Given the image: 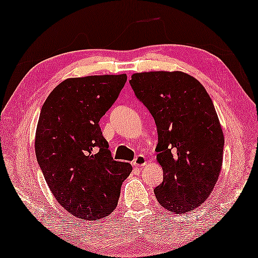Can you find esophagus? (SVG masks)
I'll return each instance as SVG.
<instances>
[{
  "label": "esophagus",
  "instance_id": "34e87169",
  "mask_svg": "<svg viewBox=\"0 0 258 258\" xmlns=\"http://www.w3.org/2000/svg\"><path fill=\"white\" fill-rule=\"evenodd\" d=\"M145 163H147V159H145L143 154H139V156H137V158L133 160V165L135 167H142Z\"/></svg>",
  "mask_w": 258,
  "mask_h": 258
}]
</instances>
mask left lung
<instances>
[{"label":"left lung","instance_id":"1","mask_svg":"<svg viewBox=\"0 0 258 258\" xmlns=\"http://www.w3.org/2000/svg\"><path fill=\"white\" fill-rule=\"evenodd\" d=\"M130 84L152 115L163 180L154 188L162 208L186 213L212 193L221 171L224 138L205 88L184 72L135 73Z\"/></svg>","mask_w":258,"mask_h":258}]
</instances>
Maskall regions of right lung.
I'll list each match as a JSON object with an SVG mask.
<instances>
[{
  "mask_svg": "<svg viewBox=\"0 0 258 258\" xmlns=\"http://www.w3.org/2000/svg\"><path fill=\"white\" fill-rule=\"evenodd\" d=\"M126 80V74L68 79L41 107L37 161L55 199L76 218L109 215L132 171L130 163L114 160L99 126Z\"/></svg>",
  "mask_w": 258,
  "mask_h": 258,
  "instance_id": "right-lung-1",
  "label": "right lung"
}]
</instances>
